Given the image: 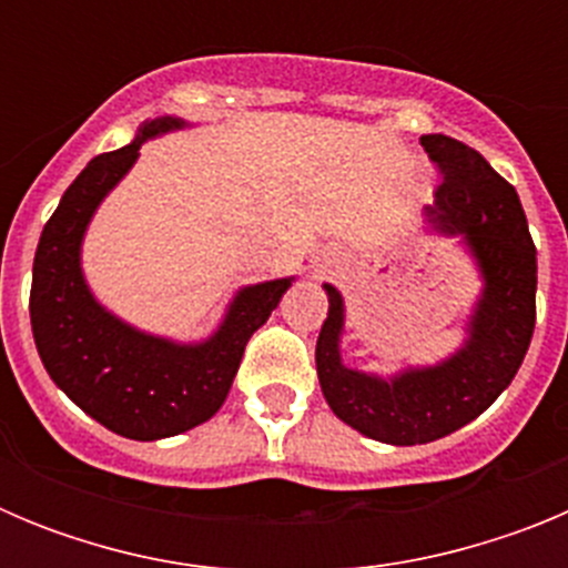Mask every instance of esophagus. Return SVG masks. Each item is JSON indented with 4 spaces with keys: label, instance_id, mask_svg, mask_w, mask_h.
<instances>
[{
    "label": "esophagus",
    "instance_id": "obj_1",
    "mask_svg": "<svg viewBox=\"0 0 568 568\" xmlns=\"http://www.w3.org/2000/svg\"><path fill=\"white\" fill-rule=\"evenodd\" d=\"M327 264H329V267H335V264H338V258L333 255V258H327Z\"/></svg>",
    "mask_w": 568,
    "mask_h": 568
}]
</instances>
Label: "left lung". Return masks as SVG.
<instances>
[{
    "mask_svg": "<svg viewBox=\"0 0 568 568\" xmlns=\"http://www.w3.org/2000/svg\"><path fill=\"white\" fill-rule=\"evenodd\" d=\"M420 144L444 173L438 202L424 210V230L460 239L458 247L480 278L464 341L435 364L404 366L393 375L346 366L344 295L324 284L329 310L315 344L329 409L366 438L393 446L429 444L486 413L520 369L535 333L538 250L515 187L458 139L429 133Z\"/></svg>",
    "mask_w": 568,
    "mask_h": 568,
    "instance_id": "left-lung-1",
    "label": "left lung"
}]
</instances>
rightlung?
<instances>
[{"label": "right lung", "instance_id": "obj_1", "mask_svg": "<svg viewBox=\"0 0 568 568\" xmlns=\"http://www.w3.org/2000/svg\"><path fill=\"white\" fill-rule=\"evenodd\" d=\"M193 128L179 115L148 119L122 150L97 155L64 190L33 258L30 327L53 384L79 409L130 440L182 435L222 409L250 335L278 307L295 275L235 290L222 324L202 341L133 327L93 295L82 244L99 204L139 162L150 139Z\"/></svg>", "mask_w": 568, "mask_h": 568}]
</instances>
